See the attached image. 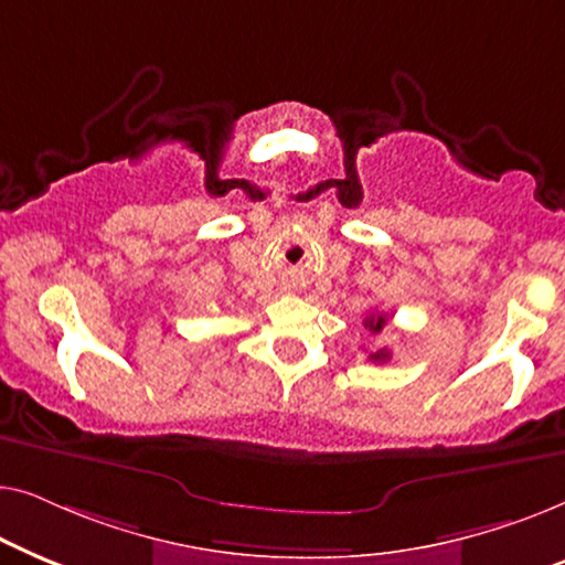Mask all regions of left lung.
Here are the masks:
<instances>
[{"label":"left lung","instance_id":"8db88e82","mask_svg":"<svg viewBox=\"0 0 565 565\" xmlns=\"http://www.w3.org/2000/svg\"><path fill=\"white\" fill-rule=\"evenodd\" d=\"M385 321H388V319H385V313H370L365 319V327L373 331V334H377V331L385 327ZM388 358H391L388 350H377L375 354H370V360H373V362H385Z\"/></svg>","mask_w":565,"mask_h":565}]
</instances>
